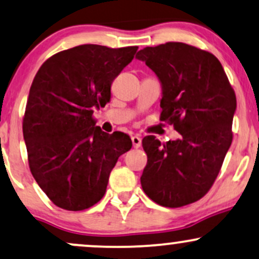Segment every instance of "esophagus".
Segmentation results:
<instances>
[{"instance_id":"obj_1","label":"esophagus","mask_w":259,"mask_h":259,"mask_svg":"<svg viewBox=\"0 0 259 259\" xmlns=\"http://www.w3.org/2000/svg\"><path fill=\"white\" fill-rule=\"evenodd\" d=\"M132 141H133V146L135 148H139V147H141V141H142V139H141V136L140 135H134L133 138H132Z\"/></svg>"}]
</instances>
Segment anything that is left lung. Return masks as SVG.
I'll use <instances>...</instances> for the list:
<instances>
[{
  "mask_svg": "<svg viewBox=\"0 0 259 259\" xmlns=\"http://www.w3.org/2000/svg\"><path fill=\"white\" fill-rule=\"evenodd\" d=\"M136 59L160 82V120L181 134L164 145L154 136L142 140V189L161 206H185L204 197L219 175L232 145L235 93L219 59L186 43L146 47Z\"/></svg>",
  "mask_w": 259,
  "mask_h": 259,
  "instance_id": "1",
  "label": "left lung"
}]
</instances>
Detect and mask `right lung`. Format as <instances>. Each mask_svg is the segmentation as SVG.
Returning <instances> with one entry per match:
<instances>
[{"label": "right lung", "mask_w": 259, "mask_h": 259, "mask_svg": "<svg viewBox=\"0 0 259 259\" xmlns=\"http://www.w3.org/2000/svg\"><path fill=\"white\" fill-rule=\"evenodd\" d=\"M139 47L82 45L49 58L33 78L23 121L29 165L47 197L68 211L105 195L118 158L132 148L129 135L106 134L94 110L111 100V84Z\"/></svg>", "instance_id": "add662e5"}]
</instances>
